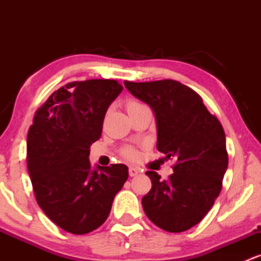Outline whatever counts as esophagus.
<instances>
[{"mask_svg": "<svg viewBox=\"0 0 261 261\" xmlns=\"http://www.w3.org/2000/svg\"><path fill=\"white\" fill-rule=\"evenodd\" d=\"M139 173H140V170L137 168H135V167H130V168H128V174H130V176H136Z\"/></svg>", "mask_w": 261, "mask_h": 261, "instance_id": "1", "label": "esophagus"}]
</instances>
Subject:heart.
<instances>
[{"instance_id": "heart-1", "label": "heart", "mask_w": 261, "mask_h": 261, "mask_svg": "<svg viewBox=\"0 0 261 261\" xmlns=\"http://www.w3.org/2000/svg\"><path fill=\"white\" fill-rule=\"evenodd\" d=\"M141 106H143V104L140 103V101L128 100L126 103L127 113L131 112V110L136 109V108H139ZM120 154L125 158V160H128V161H134V160H136V158H137V151L135 148L130 147V146H125V147H122L121 151H120Z\"/></svg>"}]
</instances>
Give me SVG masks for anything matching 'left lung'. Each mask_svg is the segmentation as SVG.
<instances>
[{
    "instance_id": "1",
    "label": "left lung",
    "mask_w": 261,
    "mask_h": 261,
    "mask_svg": "<svg viewBox=\"0 0 261 261\" xmlns=\"http://www.w3.org/2000/svg\"><path fill=\"white\" fill-rule=\"evenodd\" d=\"M124 85L153 109L157 149L175 160L168 180L146 172L152 189L142 197L145 214L167 232L190 229L207 215L222 189L228 166L222 125L201 97L178 81H125Z\"/></svg>"
}]
</instances>
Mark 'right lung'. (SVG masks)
<instances>
[{
    "mask_svg": "<svg viewBox=\"0 0 261 261\" xmlns=\"http://www.w3.org/2000/svg\"><path fill=\"white\" fill-rule=\"evenodd\" d=\"M122 86L87 80L60 87L35 112L27 137V166L38 205L60 228L86 234L106 222L127 180L125 164L91 170V145Z\"/></svg>",
    "mask_w": 261,
    "mask_h": 261,
    "instance_id": "add662e5",
    "label": "right lung"
}]
</instances>
